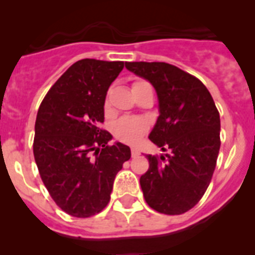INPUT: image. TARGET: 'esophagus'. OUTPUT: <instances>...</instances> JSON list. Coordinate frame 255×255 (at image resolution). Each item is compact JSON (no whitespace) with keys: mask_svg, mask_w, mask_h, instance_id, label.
Listing matches in <instances>:
<instances>
[{"mask_svg":"<svg viewBox=\"0 0 255 255\" xmlns=\"http://www.w3.org/2000/svg\"><path fill=\"white\" fill-rule=\"evenodd\" d=\"M139 154H140V152H139L136 148H131V155H132V157H138Z\"/></svg>","mask_w":255,"mask_h":255,"instance_id":"obj_1","label":"esophagus"}]
</instances>
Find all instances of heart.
<instances>
[{
  "mask_svg": "<svg viewBox=\"0 0 255 255\" xmlns=\"http://www.w3.org/2000/svg\"><path fill=\"white\" fill-rule=\"evenodd\" d=\"M147 131L148 124L138 117H123L112 126L115 138L126 144H138L144 135L147 134Z\"/></svg>",
  "mask_w": 255,
  "mask_h": 255,
  "instance_id": "b5f03b06",
  "label": "heart"
}]
</instances>
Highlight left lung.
<instances>
[{
	"mask_svg": "<svg viewBox=\"0 0 255 255\" xmlns=\"http://www.w3.org/2000/svg\"><path fill=\"white\" fill-rule=\"evenodd\" d=\"M145 79L158 97V111L149 139L162 152L148 154L149 168L140 186L150 208L181 215L206 193L220 152V114L199 79L166 62H126Z\"/></svg>",
	"mask_w": 255,
	"mask_h": 255,
	"instance_id": "obj_1",
	"label": "left lung"
}]
</instances>
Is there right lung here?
<instances>
[{"mask_svg":"<svg viewBox=\"0 0 255 255\" xmlns=\"http://www.w3.org/2000/svg\"><path fill=\"white\" fill-rule=\"evenodd\" d=\"M124 61L84 58L69 67L40 105L35 120L34 159L42 181L67 215L85 218L108 204L117 172L130 148L100 129L107 91Z\"/></svg>","mask_w":255,"mask_h":255,"instance_id":"1","label":"right lung"}]
</instances>
